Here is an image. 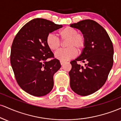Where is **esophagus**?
<instances>
[{
  "instance_id": "34e87169",
  "label": "esophagus",
  "mask_w": 121,
  "mask_h": 121,
  "mask_svg": "<svg viewBox=\"0 0 121 121\" xmlns=\"http://www.w3.org/2000/svg\"><path fill=\"white\" fill-rule=\"evenodd\" d=\"M65 62V61H60V64L61 65L64 64Z\"/></svg>"
}]
</instances>
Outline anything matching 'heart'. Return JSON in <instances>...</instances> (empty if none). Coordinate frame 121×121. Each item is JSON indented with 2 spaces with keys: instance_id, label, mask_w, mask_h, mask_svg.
<instances>
[{
  "instance_id": "obj_1",
  "label": "heart",
  "mask_w": 121,
  "mask_h": 121,
  "mask_svg": "<svg viewBox=\"0 0 121 121\" xmlns=\"http://www.w3.org/2000/svg\"><path fill=\"white\" fill-rule=\"evenodd\" d=\"M59 35L62 41H66L68 48L61 49L55 53V57L60 61H67L77 56V51H81L86 45V39L81 33H78L76 29L66 27L59 31ZM48 48L52 51L58 50L61 46V41L53 34H49L46 39Z\"/></svg>"
}]
</instances>
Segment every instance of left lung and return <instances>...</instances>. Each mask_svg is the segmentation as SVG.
<instances>
[{
    "instance_id": "1",
    "label": "left lung",
    "mask_w": 121,
    "mask_h": 121,
    "mask_svg": "<svg viewBox=\"0 0 121 121\" xmlns=\"http://www.w3.org/2000/svg\"><path fill=\"white\" fill-rule=\"evenodd\" d=\"M81 30L86 39L81 54L70 61V86L82 96L94 93L105 84L113 65L114 49L106 30L95 21L87 19L70 25ZM77 61L86 62L84 67Z\"/></svg>"
}]
</instances>
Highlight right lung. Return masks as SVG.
I'll use <instances>...</instances> for the list:
<instances>
[{"label":"right lung","instance_id":"obj_1","mask_svg":"<svg viewBox=\"0 0 121 121\" xmlns=\"http://www.w3.org/2000/svg\"><path fill=\"white\" fill-rule=\"evenodd\" d=\"M62 25L37 18L30 21L18 32L13 39L10 61L18 85L30 95H47L53 87V75L61 68L60 61L46 43L49 33Z\"/></svg>","mask_w":121,"mask_h":121}]
</instances>
